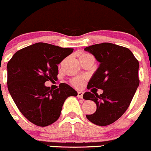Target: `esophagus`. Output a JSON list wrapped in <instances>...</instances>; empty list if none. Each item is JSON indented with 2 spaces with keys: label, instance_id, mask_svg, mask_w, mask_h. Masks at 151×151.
<instances>
[{
  "label": "esophagus",
  "instance_id": "obj_1",
  "mask_svg": "<svg viewBox=\"0 0 151 151\" xmlns=\"http://www.w3.org/2000/svg\"><path fill=\"white\" fill-rule=\"evenodd\" d=\"M83 93H84V92H83V91H79L77 92V96H78L79 98H80V99H82L83 96Z\"/></svg>",
  "mask_w": 151,
  "mask_h": 151
}]
</instances>
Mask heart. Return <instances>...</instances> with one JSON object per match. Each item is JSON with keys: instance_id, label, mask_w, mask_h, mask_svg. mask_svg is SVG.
<instances>
[{"instance_id": "b5f03b06", "label": "heart", "mask_w": 151, "mask_h": 151, "mask_svg": "<svg viewBox=\"0 0 151 151\" xmlns=\"http://www.w3.org/2000/svg\"><path fill=\"white\" fill-rule=\"evenodd\" d=\"M90 56H91V55H88V54H83V55H81L80 56V59ZM83 82H84V79L81 77H74V78H73L72 80H71V84H72L73 86H75V87H80V86H82V85L83 84Z\"/></svg>"}]
</instances>
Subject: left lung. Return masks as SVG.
<instances>
[{
    "label": "left lung",
    "instance_id": "obj_1",
    "mask_svg": "<svg viewBox=\"0 0 151 151\" xmlns=\"http://www.w3.org/2000/svg\"><path fill=\"white\" fill-rule=\"evenodd\" d=\"M99 63L88 83L91 88L102 89L103 93L86 92L83 99L96 103L93 114L86 115L90 122L99 126L112 124L128 109L139 85V64L128 48L110 43L92 45L85 48Z\"/></svg>",
    "mask_w": 151,
    "mask_h": 151
}]
</instances>
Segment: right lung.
Returning a JSON list of instances; mask_svg holds the SVG:
<instances>
[{"instance_id":"right-lung-1","label":"right lung","mask_w":151,"mask_h":151,"mask_svg":"<svg viewBox=\"0 0 151 151\" xmlns=\"http://www.w3.org/2000/svg\"><path fill=\"white\" fill-rule=\"evenodd\" d=\"M74 49L37 43L17 51L7 63L8 90L22 114L37 126L54 123L68 96L77 92L65 83L52 90L46 81L57 80L58 65Z\"/></svg>"}]
</instances>
